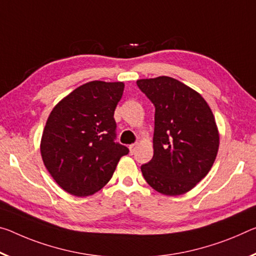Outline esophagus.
Listing matches in <instances>:
<instances>
[{
    "instance_id": "obj_1",
    "label": "esophagus",
    "mask_w": 256,
    "mask_h": 256,
    "mask_svg": "<svg viewBox=\"0 0 256 256\" xmlns=\"http://www.w3.org/2000/svg\"><path fill=\"white\" fill-rule=\"evenodd\" d=\"M136 147H138V144H130V147H128V149H130V154H134V152L136 150Z\"/></svg>"
}]
</instances>
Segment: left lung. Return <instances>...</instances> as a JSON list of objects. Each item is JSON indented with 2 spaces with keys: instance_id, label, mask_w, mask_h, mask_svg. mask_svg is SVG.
<instances>
[{
  "instance_id": "1",
  "label": "left lung",
  "mask_w": 256,
  "mask_h": 256,
  "mask_svg": "<svg viewBox=\"0 0 256 256\" xmlns=\"http://www.w3.org/2000/svg\"><path fill=\"white\" fill-rule=\"evenodd\" d=\"M136 84L155 104L154 156L141 172L156 192L180 196L212 168L220 144L216 118L200 93L176 78L158 76Z\"/></svg>"
}]
</instances>
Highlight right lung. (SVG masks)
<instances>
[{
  "instance_id": "1",
  "label": "right lung",
  "mask_w": 256,
  "mask_h": 256,
  "mask_svg": "<svg viewBox=\"0 0 256 256\" xmlns=\"http://www.w3.org/2000/svg\"><path fill=\"white\" fill-rule=\"evenodd\" d=\"M123 82L80 85L56 104L40 138V156L62 189L85 197L112 179L125 146L114 142V112L124 92Z\"/></svg>"
}]
</instances>
